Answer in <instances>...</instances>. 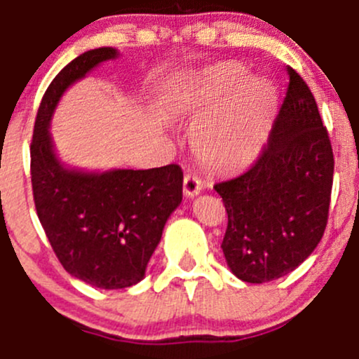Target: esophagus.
I'll return each instance as SVG.
<instances>
[{
    "label": "esophagus",
    "instance_id": "obj_1",
    "mask_svg": "<svg viewBox=\"0 0 359 359\" xmlns=\"http://www.w3.org/2000/svg\"><path fill=\"white\" fill-rule=\"evenodd\" d=\"M203 191V182L200 179H198L194 173H186V177H184V194H186L187 198H194L198 196Z\"/></svg>",
    "mask_w": 359,
    "mask_h": 359
}]
</instances>
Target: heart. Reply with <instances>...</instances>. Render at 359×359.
<instances>
[{
  "label": "heart",
  "instance_id": "b5f03b06",
  "mask_svg": "<svg viewBox=\"0 0 359 359\" xmlns=\"http://www.w3.org/2000/svg\"><path fill=\"white\" fill-rule=\"evenodd\" d=\"M166 106L179 116H206L194 133V151L220 170L252 165L262 151L276 109V90L266 78H248L234 64H219L175 79L165 90Z\"/></svg>",
  "mask_w": 359,
  "mask_h": 359
}]
</instances>
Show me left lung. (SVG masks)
Wrapping results in <instances>:
<instances>
[{"instance_id":"1","label":"left lung","mask_w":359,"mask_h":359,"mask_svg":"<svg viewBox=\"0 0 359 359\" xmlns=\"http://www.w3.org/2000/svg\"><path fill=\"white\" fill-rule=\"evenodd\" d=\"M287 97L252 168L215 184L227 212L222 252L247 283L292 273L321 241L328 220L334 153L316 100L288 67Z\"/></svg>"}]
</instances>
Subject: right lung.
<instances>
[{
    "label": "right lung",
    "instance_id": "add662e5",
    "mask_svg": "<svg viewBox=\"0 0 359 359\" xmlns=\"http://www.w3.org/2000/svg\"><path fill=\"white\" fill-rule=\"evenodd\" d=\"M118 55L102 46L71 60L43 95L31 142L32 194L46 238L71 276L104 290L132 287L146 276L166 220L182 201L184 179L179 165L86 172L57 156L50 121L62 95Z\"/></svg>",
    "mask_w": 359,
    "mask_h": 359
}]
</instances>
